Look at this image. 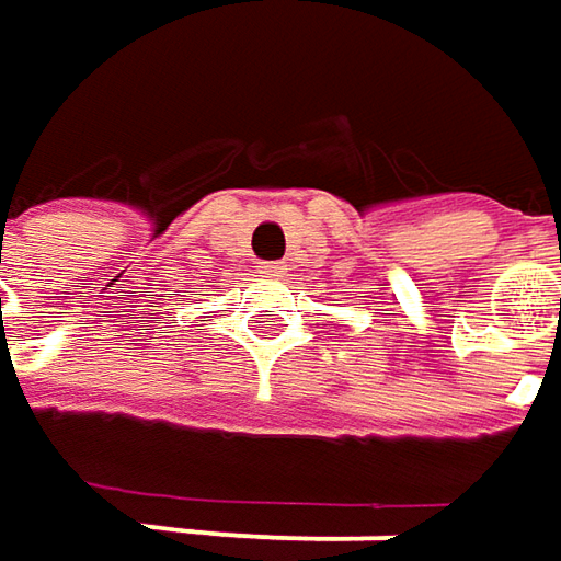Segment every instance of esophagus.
<instances>
[{
    "label": "esophagus",
    "mask_w": 561,
    "mask_h": 561,
    "mask_svg": "<svg viewBox=\"0 0 561 561\" xmlns=\"http://www.w3.org/2000/svg\"><path fill=\"white\" fill-rule=\"evenodd\" d=\"M284 262H259V274H265V277H280L284 274Z\"/></svg>",
    "instance_id": "obj_1"
}]
</instances>
